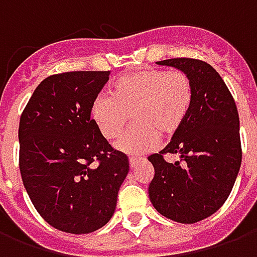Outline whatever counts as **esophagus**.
Here are the masks:
<instances>
[{"mask_svg": "<svg viewBox=\"0 0 257 257\" xmlns=\"http://www.w3.org/2000/svg\"><path fill=\"white\" fill-rule=\"evenodd\" d=\"M143 162H146L145 158H135V157H131L129 158V167H131V169H136Z\"/></svg>", "mask_w": 257, "mask_h": 257, "instance_id": "1", "label": "esophagus"}]
</instances>
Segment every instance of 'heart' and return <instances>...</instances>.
I'll return each mask as SVG.
<instances>
[{
    "instance_id": "heart-1",
    "label": "heart",
    "mask_w": 257,
    "mask_h": 257,
    "mask_svg": "<svg viewBox=\"0 0 257 257\" xmlns=\"http://www.w3.org/2000/svg\"><path fill=\"white\" fill-rule=\"evenodd\" d=\"M191 103L193 85L187 74L149 68L118 78L112 96H96L90 115L107 140L122 134L132 115L135 126L114 146L129 156H142L156 147L160 135L178 132L189 115Z\"/></svg>"
}]
</instances>
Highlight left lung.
<instances>
[{
    "label": "left lung",
    "instance_id": "obj_1",
    "mask_svg": "<svg viewBox=\"0 0 257 257\" xmlns=\"http://www.w3.org/2000/svg\"><path fill=\"white\" fill-rule=\"evenodd\" d=\"M157 64L189 75L193 103L167 147L149 157L156 172L149 197L162 216L191 224L213 215L231 193L242 160L239 117L227 85L210 64L189 58ZM168 152L178 154L184 164L165 162Z\"/></svg>",
    "mask_w": 257,
    "mask_h": 257
}]
</instances>
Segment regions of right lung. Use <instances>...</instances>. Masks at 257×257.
Segmentation results:
<instances>
[{
	"label": "right lung",
	"instance_id": "1",
	"mask_svg": "<svg viewBox=\"0 0 257 257\" xmlns=\"http://www.w3.org/2000/svg\"><path fill=\"white\" fill-rule=\"evenodd\" d=\"M110 71H68L42 81L19 123V168L44 220L60 231L89 234L108 223L128 157L108 145L90 118Z\"/></svg>",
	"mask_w": 257,
	"mask_h": 257
}]
</instances>
